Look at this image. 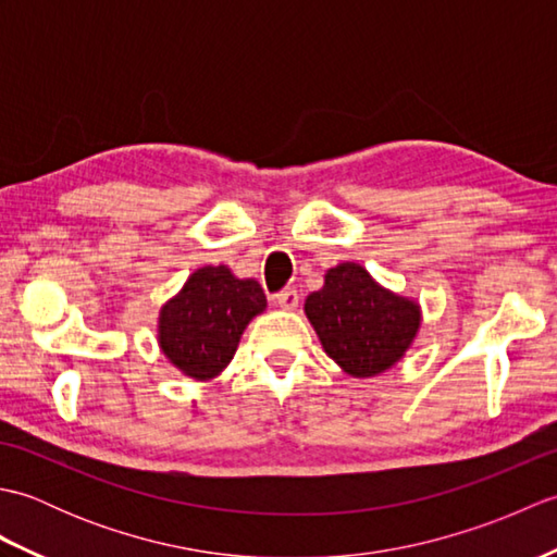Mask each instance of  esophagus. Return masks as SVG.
<instances>
[{"label": "esophagus", "instance_id": "1", "mask_svg": "<svg viewBox=\"0 0 557 557\" xmlns=\"http://www.w3.org/2000/svg\"><path fill=\"white\" fill-rule=\"evenodd\" d=\"M272 301H275L280 309L292 311V309H297V306H299V294H297V289H294V287H287V289L277 292L275 297H272Z\"/></svg>", "mask_w": 557, "mask_h": 557}]
</instances>
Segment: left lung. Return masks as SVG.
Wrapping results in <instances>:
<instances>
[{
  "instance_id": "left-lung-1",
  "label": "left lung",
  "mask_w": 557,
  "mask_h": 557,
  "mask_svg": "<svg viewBox=\"0 0 557 557\" xmlns=\"http://www.w3.org/2000/svg\"><path fill=\"white\" fill-rule=\"evenodd\" d=\"M323 349L349 375L383 373L401 359L419 330V306L375 285L357 263L327 270L304 306Z\"/></svg>"
}]
</instances>
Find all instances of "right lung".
<instances>
[{
	"label": "right lung",
	"mask_w": 557,
	"mask_h": 557,
	"mask_svg": "<svg viewBox=\"0 0 557 557\" xmlns=\"http://www.w3.org/2000/svg\"><path fill=\"white\" fill-rule=\"evenodd\" d=\"M265 309L256 280H236L230 268H200L162 309L160 347L186 375L206 381L234 357L244 327Z\"/></svg>",
	"instance_id": "right-lung-1"
}]
</instances>
